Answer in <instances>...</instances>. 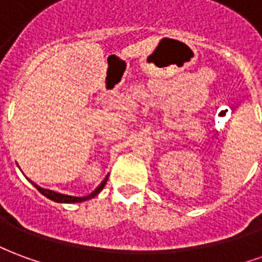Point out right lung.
<instances>
[{"label":"right lung","mask_w":262,"mask_h":262,"mask_svg":"<svg viewBox=\"0 0 262 262\" xmlns=\"http://www.w3.org/2000/svg\"><path fill=\"white\" fill-rule=\"evenodd\" d=\"M108 177L109 174L105 178H103V181L98 185L94 191H92L90 195H86V196H71V195H64V193H59L56 192V191H50V189H46V188H42L39 187L37 184H35V182H32L31 180V184L33 185V187L36 188L39 192L42 193V195H45L46 198H49L50 201H54V202L57 203H78V202H84V201H88V199H92V198H95L98 195V193L101 192L103 189V187H105V184H106V181H108Z\"/></svg>","instance_id":"obj_1"}]
</instances>
